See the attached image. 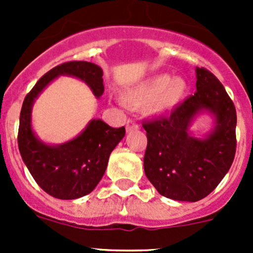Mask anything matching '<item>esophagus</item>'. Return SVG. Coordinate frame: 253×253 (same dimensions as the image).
<instances>
[{
	"label": "esophagus",
	"mask_w": 253,
	"mask_h": 253,
	"mask_svg": "<svg viewBox=\"0 0 253 253\" xmlns=\"http://www.w3.org/2000/svg\"><path fill=\"white\" fill-rule=\"evenodd\" d=\"M138 129V124L133 120H127L126 122V131L127 132H132V131H136Z\"/></svg>",
	"instance_id": "34e87169"
}]
</instances>
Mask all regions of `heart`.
<instances>
[{
  "label": "heart",
  "mask_w": 253,
  "mask_h": 253,
  "mask_svg": "<svg viewBox=\"0 0 253 253\" xmlns=\"http://www.w3.org/2000/svg\"><path fill=\"white\" fill-rule=\"evenodd\" d=\"M187 82L182 77L171 78L167 73L149 77L122 93L121 99L129 106H143L152 116L175 110L187 94Z\"/></svg>",
  "instance_id": "b5f03b06"
}]
</instances>
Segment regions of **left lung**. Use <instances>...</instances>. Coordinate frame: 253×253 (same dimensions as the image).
I'll return each mask as SVG.
<instances>
[{
  "label": "left lung",
  "instance_id": "8db88e82",
  "mask_svg": "<svg viewBox=\"0 0 253 253\" xmlns=\"http://www.w3.org/2000/svg\"><path fill=\"white\" fill-rule=\"evenodd\" d=\"M196 91L169 116L143 122L148 144L144 172L162 196L197 202L219 185L236 152V110L223 84L206 68H196ZM211 113L216 127L205 139L189 132L193 120Z\"/></svg>",
  "mask_w": 253,
  "mask_h": 253
}]
</instances>
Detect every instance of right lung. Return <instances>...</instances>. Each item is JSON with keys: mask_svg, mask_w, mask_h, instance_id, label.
<instances>
[{"mask_svg": "<svg viewBox=\"0 0 253 253\" xmlns=\"http://www.w3.org/2000/svg\"><path fill=\"white\" fill-rule=\"evenodd\" d=\"M58 76H72L84 83L96 98L104 93L103 70L86 61L61 63L45 73L23 101L18 129L20 155L38 185L58 200H76L90 193L108 167L109 157L125 137V127L112 128L101 120H91L79 136L58 145L42 142L32 128L35 99Z\"/></svg>", "mask_w": 253, "mask_h": 253, "instance_id": "obj_1", "label": "right lung"}]
</instances>
